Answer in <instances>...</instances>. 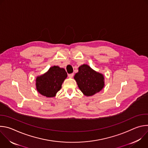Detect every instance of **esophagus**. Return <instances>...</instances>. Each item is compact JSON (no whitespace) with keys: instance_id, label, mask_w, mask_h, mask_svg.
Wrapping results in <instances>:
<instances>
[{"instance_id":"obj_1","label":"esophagus","mask_w":148,"mask_h":148,"mask_svg":"<svg viewBox=\"0 0 148 148\" xmlns=\"http://www.w3.org/2000/svg\"><path fill=\"white\" fill-rule=\"evenodd\" d=\"M68 76H69V78H73V76H74V74H73V73L69 74L68 75Z\"/></svg>"}]
</instances>
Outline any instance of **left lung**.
<instances>
[{
    "mask_svg": "<svg viewBox=\"0 0 148 148\" xmlns=\"http://www.w3.org/2000/svg\"><path fill=\"white\" fill-rule=\"evenodd\" d=\"M74 78L81 91L87 97L99 92L105 86L103 75L86 64L78 67V72L75 74Z\"/></svg>",
    "mask_w": 148,
    "mask_h": 148,
    "instance_id": "left-lung-1",
    "label": "left lung"
}]
</instances>
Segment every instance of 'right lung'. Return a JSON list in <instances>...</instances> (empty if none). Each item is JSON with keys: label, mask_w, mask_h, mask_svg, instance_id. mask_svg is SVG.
<instances>
[{"label": "right lung", "mask_w": 148, "mask_h": 148, "mask_svg": "<svg viewBox=\"0 0 148 148\" xmlns=\"http://www.w3.org/2000/svg\"><path fill=\"white\" fill-rule=\"evenodd\" d=\"M67 77L64 69L57 66L51 67L46 73L36 77V90L41 95L47 98L54 97Z\"/></svg>", "instance_id": "add662e5"}]
</instances>
